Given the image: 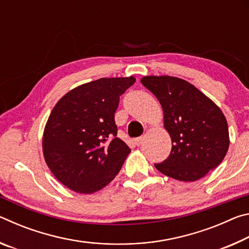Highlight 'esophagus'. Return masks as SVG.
<instances>
[{
    "label": "esophagus",
    "mask_w": 249,
    "mask_h": 249,
    "mask_svg": "<svg viewBox=\"0 0 249 249\" xmlns=\"http://www.w3.org/2000/svg\"><path fill=\"white\" fill-rule=\"evenodd\" d=\"M134 142H135V145H137V146H140L142 142V137H138V138H135V141H134Z\"/></svg>",
    "instance_id": "1"
}]
</instances>
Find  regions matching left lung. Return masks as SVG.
<instances>
[{
    "label": "left lung",
    "instance_id": "1",
    "mask_svg": "<svg viewBox=\"0 0 249 249\" xmlns=\"http://www.w3.org/2000/svg\"><path fill=\"white\" fill-rule=\"evenodd\" d=\"M161 104L171 153L155 167L170 178L193 182L216 168L230 146L229 126L221 108L190 82L171 75L141 79Z\"/></svg>",
    "mask_w": 249,
    "mask_h": 249
}]
</instances>
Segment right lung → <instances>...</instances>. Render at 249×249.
<instances>
[{
  "mask_svg": "<svg viewBox=\"0 0 249 249\" xmlns=\"http://www.w3.org/2000/svg\"><path fill=\"white\" fill-rule=\"evenodd\" d=\"M136 81L101 78L70 90L45 125L43 153L53 175L77 193L91 195L119 174L130 148L116 137L120 95Z\"/></svg>",
  "mask_w": 249,
  "mask_h": 249,
  "instance_id": "1",
  "label": "right lung"
}]
</instances>
